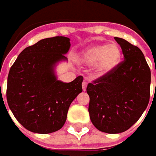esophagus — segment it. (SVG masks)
I'll return each instance as SVG.
<instances>
[{
    "mask_svg": "<svg viewBox=\"0 0 156 156\" xmlns=\"http://www.w3.org/2000/svg\"><path fill=\"white\" fill-rule=\"evenodd\" d=\"M87 82L86 81H82V89L85 91L86 90V88H87Z\"/></svg>",
    "mask_w": 156,
    "mask_h": 156,
    "instance_id": "esophagus-1",
    "label": "esophagus"
}]
</instances>
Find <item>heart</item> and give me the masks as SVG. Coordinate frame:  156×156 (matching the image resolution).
Segmentation results:
<instances>
[{"instance_id":"obj_1","label":"heart","mask_w":156,"mask_h":156,"mask_svg":"<svg viewBox=\"0 0 156 156\" xmlns=\"http://www.w3.org/2000/svg\"><path fill=\"white\" fill-rule=\"evenodd\" d=\"M121 59V49L115 43L91 47L81 53L80 62L94 65V72L99 76L108 75L116 68Z\"/></svg>"}]
</instances>
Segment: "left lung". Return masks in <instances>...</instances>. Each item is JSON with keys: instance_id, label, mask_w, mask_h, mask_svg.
<instances>
[{"instance_id": "8db88e82", "label": "left lung", "mask_w": 156, "mask_h": 156, "mask_svg": "<svg viewBox=\"0 0 156 156\" xmlns=\"http://www.w3.org/2000/svg\"><path fill=\"white\" fill-rule=\"evenodd\" d=\"M124 60L108 75L88 83V112L96 129L108 134L131 128L147 108L150 97L151 72L141 49L115 37Z\"/></svg>"}]
</instances>
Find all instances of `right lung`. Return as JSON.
<instances>
[{
    "instance_id": "add662e5",
    "label": "right lung",
    "mask_w": 156,
    "mask_h": 156,
    "mask_svg": "<svg viewBox=\"0 0 156 156\" xmlns=\"http://www.w3.org/2000/svg\"><path fill=\"white\" fill-rule=\"evenodd\" d=\"M70 40L55 36L22 50L10 68L7 101L16 120L27 130L49 134L63 127L69 106L81 93L83 77L69 83L56 80L55 63L67 60Z\"/></svg>"
}]
</instances>
